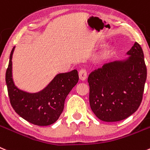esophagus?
Here are the masks:
<instances>
[{"label":"esophagus","instance_id":"obj_1","mask_svg":"<svg viewBox=\"0 0 150 150\" xmlns=\"http://www.w3.org/2000/svg\"><path fill=\"white\" fill-rule=\"evenodd\" d=\"M78 75H79V78L81 81H85L87 78V72L85 69H81L78 72Z\"/></svg>","mask_w":150,"mask_h":150}]
</instances>
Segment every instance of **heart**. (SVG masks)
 Segmentation results:
<instances>
[{
    "mask_svg": "<svg viewBox=\"0 0 150 150\" xmlns=\"http://www.w3.org/2000/svg\"><path fill=\"white\" fill-rule=\"evenodd\" d=\"M112 48H110V47L105 49V50L103 51V52L100 54V59H105L106 58H107V57H108V56L112 53Z\"/></svg>",
    "mask_w": 150,
    "mask_h": 150,
    "instance_id": "obj_1",
    "label": "heart"
}]
</instances>
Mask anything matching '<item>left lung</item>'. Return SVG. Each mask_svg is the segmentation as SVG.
<instances>
[{"mask_svg":"<svg viewBox=\"0 0 150 150\" xmlns=\"http://www.w3.org/2000/svg\"><path fill=\"white\" fill-rule=\"evenodd\" d=\"M127 54V59L104 64L88 78L90 107L103 121L125 119L142 101L146 80L144 52L135 42Z\"/></svg>","mask_w":150,"mask_h":150,"instance_id":"1","label":"left lung"}]
</instances>
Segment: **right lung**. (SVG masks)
Segmentation results:
<instances>
[{"mask_svg":"<svg viewBox=\"0 0 150 150\" xmlns=\"http://www.w3.org/2000/svg\"><path fill=\"white\" fill-rule=\"evenodd\" d=\"M15 47L9 56L6 72L9 100L17 114L31 124L38 126L51 125L58 119L64 107L68 94L78 83L79 77L76 69L58 74L43 90L29 93L18 89L12 79V58Z\"/></svg>","mask_w":150,"mask_h":150,"instance_id":"add662e5","label":"right lung"}]
</instances>
